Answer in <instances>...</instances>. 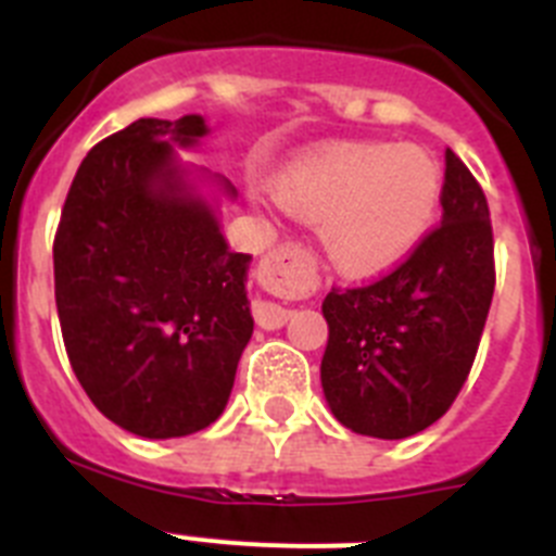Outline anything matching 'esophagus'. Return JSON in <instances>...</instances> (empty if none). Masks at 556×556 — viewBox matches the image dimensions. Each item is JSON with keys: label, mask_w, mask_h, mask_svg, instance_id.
Returning a JSON list of instances; mask_svg holds the SVG:
<instances>
[{"label": "esophagus", "mask_w": 556, "mask_h": 556, "mask_svg": "<svg viewBox=\"0 0 556 556\" xmlns=\"http://www.w3.org/2000/svg\"><path fill=\"white\" fill-rule=\"evenodd\" d=\"M289 267H301V255H298V250H292V248L275 250L267 262H264V273H267L269 278L287 275ZM253 317L262 328H267V331H275V328L287 326V320L292 317V312H289V308H283V306H278V303L258 301L253 306Z\"/></svg>", "instance_id": "esophagus-1"}]
</instances>
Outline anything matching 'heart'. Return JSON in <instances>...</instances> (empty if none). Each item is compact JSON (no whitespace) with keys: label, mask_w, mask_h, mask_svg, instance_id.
<instances>
[{"label":"heart","mask_w":556,"mask_h":556,"mask_svg":"<svg viewBox=\"0 0 556 556\" xmlns=\"http://www.w3.org/2000/svg\"><path fill=\"white\" fill-rule=\"evenodd\" d=\"M440 161L417 144H337L298 159L275 180L292 217L320 228L326 262L370 278L409 258L443 205Z\"/></svg>","instance_id":"heart-1"}]
</instances>
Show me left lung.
Wrapping results in <instances>:
<instances>
[{"instance_id":"1","label":"left lung","mask_w":556,"mask_h":556,"mask_svg":"<svg viewBox=\"0 0 556 556\" xmlns=\"http://www.w3.org/2000/svg\"><path fill=\"white\" fill-rule=\"evenodd\" d=\"M493 289L488 198L445 150L443 225L390 275L323 301L320 381L331 415L378 440L437 424L468 378Z\"/></svg>"}]
</instances>
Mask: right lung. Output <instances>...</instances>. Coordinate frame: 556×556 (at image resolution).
<instances>
[{"label": "right lung", "mask_w": 556, "mask_h": 556, "mask_svg": "<svg viewBox=\"0 0 556 556\" xmlns=\"http://www.w3.org/2000/svg\"><path fill=\"white\" fill-rule=\"evenodd\" d=\"M200 113L139 119L83 159L55 233L63 345L91 404L130 434L169 440L223 415L253 337L248 253L219 228L228 178L184 164Z\"/></svg>", "instance_id": "obj_1"}]
</instances>
